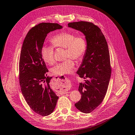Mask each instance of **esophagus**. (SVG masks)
<instances>
[{
  "label": "esophagus",
  "mask_w": 135,
  "mask_h": 135,
  "mask_svg": "<svg viewBox=\"0 0 135 135\" xmlns=\"http://www.w3.org/2000/svg\"><path fill=\"white\" fill-rule=\"evenodd\" d=\"M56 79V81H57V83L58 82H60L59 81L60 80H59V78H57V79ZM70 80H68L67 78L65 79V80H64V85L63 86V87H62V85H61V87H59V89H60L59 91L60 92H62V93H63V94H66V91H67V89H68L69 87H70Z\"/></svg>",
  "instance_id": "esophagus-1"
}]
</instances>
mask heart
I'll use <instances>...</instances> for the list:
<instances>
[{
	"label": "heart",
	"instance_id": "1",
	"mask_svg": "<svg viewBox=\"0 0 135 135\" xmlns=\"http://www.w3.org/2000/svg\"><path fill=\"white\" fill-rule=\"evenodd\" d=\"M51 41L55 47H63L67 49L66 57L80 60L85 54L87 44L84 37L76 36L74 33L64 32L57 34L52 38ZM44 60L50 64L55 63L54 48L51 46H44L41 50ZM75 67L74 61L69 59L58 63L52 69V72L56 75H64L71 74Z\"/></svg>",
	"mask_w": 135,
	"mask_h": 135
}]
</instances>
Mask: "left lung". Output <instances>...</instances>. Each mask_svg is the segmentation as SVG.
I'll return each instance as SVG.
<instances>
[{
	"label": "left lung",
	"mask_w": 135,
	"mask_h": 135,
	"mask_svg": "<svg viewBox=\"0 0 135 135\" xmlns=\"http://www.w3.org/2000/svg\"><path fill=\"white\" fill-rule=\"evenodd\" d=\"M68 27L84 35L87 48L76 73L88 79L80 83L78 90L81 95L75 106L80 112L89 113L100 104L104 98L111 74L108 44L100 29L92 23L72 22Z\"/></svg>",
	"instance_id": "8db88e82"
}]
</instances>
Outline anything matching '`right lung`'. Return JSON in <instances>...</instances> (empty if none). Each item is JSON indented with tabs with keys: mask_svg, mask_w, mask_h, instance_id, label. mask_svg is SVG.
Returning <instances> with one entry per match:
<instances>
[{
	"mask_svg": "<svg viewBox=\"0 0 135 135\" xmlns=\"http://www.w3.org/2000/svg\"><path fill=\"white\" fill-rule=\"evenodd\" d=\"M63 27L57 23H42L31 29L24 40L19 60L21 91L32 110L43 116L52 113L58 96L51 89L52 77L41 56V50L47 34Z\"/></svg>",
	"mask_w": 135,
	"mask_h": 135,
	"instance_id": "obj_1",
	"label": "right lung"
}]
</instances>
